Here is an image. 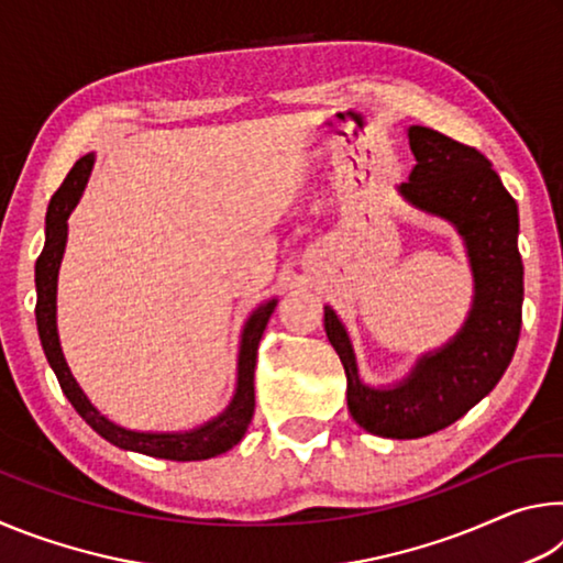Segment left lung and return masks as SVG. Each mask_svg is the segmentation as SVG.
I'll return each mask as SVG.
<instances>
[{"instance_id":"1","label":"left lung","mask_w":563,"mask_h":563,"mask_svg":"<svg viewBox=\"0 0 563 563\" xmlns=\"http://www.w3.org/2000/svg\"><path fill=\"white\" fill-rule=\"evenodd\" d=\"M407 139L417 166L397 190L464 238L474 302L444 347L427 352L402 383L383 389L362 383L347 330L335 310L325 308L328 340L347 375L350 415L362 430L389 440L440 432L492 393L517 350L523 300L517 201L489 158L427 126H409Z\"/></svg>"}]
</instances>
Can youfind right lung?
I'll list each match as a JSON object with an SVG mask.
<instances>
[{
	"label": "right lung",
	"instance_id": "add662e5",
	"mask_svg": "<svg viewBox=\"0 0 563 563\" xmlns=\"http://www.w3.org/2000/svg\"><path fill=\"white\" fill-rule=\"evenodd\" d=\"M91 166L93 154H87L76 161L74 168L66 174L59 190L52 196L49 211H46V243L42 255L36 258V328H40L44 355L49 360L66 399H69L76 412L81 415L84 422H87L93 432L101 434L107 442L121 446V450L158 456V460H211V456L223 454L241 442L247 424H251L255 412L253 375L255 357H258V342L278 300L263 302L245 322L241 352H238V387L231 405L225 407L223 415H218L211 422L196 427V430L190 432H133L113 424L111 419L103 417L99 409L89 402V397L81 393L79 385H76L71 369L64 360L59 332H56V278H59V265L66 245V218L74 211V206L79 203V196L84 186H87Z\"/></svg>",
	"mask_w": 563,
	"mask_h": 563
}]
</instances>
